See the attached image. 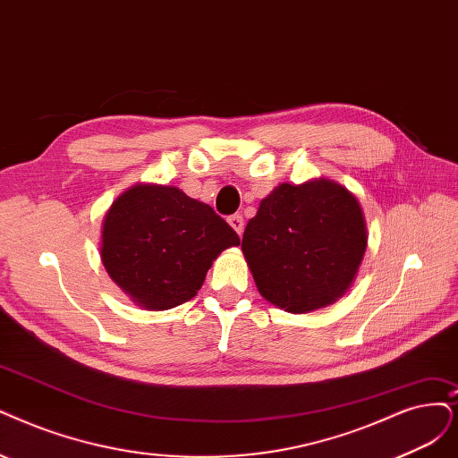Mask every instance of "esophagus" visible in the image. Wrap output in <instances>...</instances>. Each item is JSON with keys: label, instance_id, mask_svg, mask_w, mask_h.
<instances>
[{"label": "esophagus", "instance_id": "1", "mask_svg": "<svg viewBox=\"0 0 458 458\" xmlns=\"http://www.w3.org/2000/svg\"><path fill=\"white\" fill-rule=\"evenodd\" d=\"M228 223H230V226L238 232L240 235L243 233V228H245V223H243V216L240 215V213H235V215H232V216H228Z\"/></svg>", "mask_w": 458, "mask_h": 458}]
</instances>
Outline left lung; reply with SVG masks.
Here are the masks:
<instances>
[{
  "instance_id": "1",
  "label": "left lung",
  "mask_w": 458,
  "mask_h": 458,
  "mask_svg": "<svg viewBox=\"0 0 458 458\" xmlns=\"http://www.w3.org/2000/svg\"><path fill=\"white\" fill-rule=\"evenodd\" d=\"M368 245L359 199L328 179L283 182L260 201L242 242L259 293L274 306L306 313L349 289Z\"/></svg>"
}]
</instances>
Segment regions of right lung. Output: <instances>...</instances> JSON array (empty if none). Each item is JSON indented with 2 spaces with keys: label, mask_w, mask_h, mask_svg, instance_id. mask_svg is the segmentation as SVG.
Instances as JSON below:
<instances>
[{
  "label": "right lung",
  "mask_w": 458,
  "mask_h": 458,
  "mask_svg": "<svg viewBox=\"0 0 458 458\" xmlns=\"http://www.w3.org/2000/svg\"><path fill=\"white\" fill-rule=\"evenodd\" d=\"M233 245L240 235L208 203L175 186L135 184L109 208L99 255L138 306L164 311L192 300L213 260Z\"/></svg>",
  "instance_id": "right-lung-1"
}]
</instances>
